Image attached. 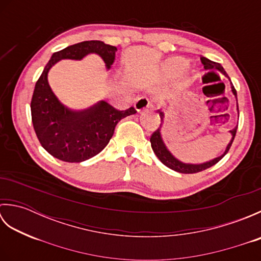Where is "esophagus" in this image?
I'll list each match as a JSON object with an SVG mask.
<instances>
[{"label":"esophagus","instance_id":"1","mask_svg":"<svg viewBox=\"0 0 261 261\" xmlns=\"http://www.w3.org/2000/svg\"><path fill=\"white\" fill-rule=\"evenodd\" d=\"M150 107H151L150 99L147 97H139L135 103V108L138 112H142V111H145L146 109L150 108Z\"/></svg>","mask_w":261,"mask_h":261}]
</instances>
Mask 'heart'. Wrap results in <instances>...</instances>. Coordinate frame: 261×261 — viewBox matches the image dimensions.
Here are the masks:
<instances>
[{"label":"heart","instance_id":"obj_1","mask_svg":"<svg viewBox=\"0 0 261 261\" xmlns=\"http://www.w3.org/2000/svg\"><path fill=\"white\" fill-rule=\"evenodd\" d=\"M164 69L169 76H179L187 69V64L180 58H170L166 62Z\"/></svg>","mask_w":261,"mask_h":261}]
</instances>
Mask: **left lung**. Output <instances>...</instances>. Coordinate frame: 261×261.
Instances as JSON below:
<instances>
[{"label":"left lung","instance_id":"1","mask_svg":"<svg viewBox=\"0 0 261 261\" xmlns=\"http://www.w3.org/2000/svg\"><path fill=\"white\" fill-rule=\"evenodd\" d=\"M201 62L202 64L204 65V68L205 69H218L220 73H222L225 77H228V79L230 80V77L228 76V74L225 73V70L223 69L222 66H221L220 64L215 63V62H212V60H210L207 58L205 57H201ZM231 90H232V93H233V95L236 96L237 98V91L236 88L233 86V84L231 83ZM237 111L238 113H239V107H238V99H237ZM159 113V116H160V120H162V123H160L158 129L153 132V134L151 135L150 137V142H151V148L153 152L156 153V156L158 157V159L162 162L165 166H167L168 168L173 169L175 171H178V173H181V174H194V173H198V171H202L204 169H207L210 167H212L213 165H215L216 163H219L221 159H222L226 152L229 151V149L232 145V142H233L234 140V137H236V134H237V129H238V125L234 127V129L230 130V134L232 136V139L231 141L229 142V145L226 146V149L224 153L222 154V156H220L218 158H214L213 160H210V162H206V163H203V164H185V163H181L180 160H178L177 158H175L173 154H171V152L168 150L167 147H166L165 142L163 140V137H162V125H163V122H164V112H162V111H158Z\"/></svg>","mask_w":261,"mask_h":261}]
</instances>
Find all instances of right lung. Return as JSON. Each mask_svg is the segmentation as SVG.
Segmentation results:
<instances>
[{
  "label": "right lung",
  "mask_w": 261,
  "mask_h": 261,
  "mask_svg": "<svg viewBox=\"0 0 261 261\" xmlns=\"http://www.w3.org/2000/svg\"><path fill=\"white\" fill-rule=\"evenodd\" d=\"M116 50L98 40L75 43L55 53L39 77L30 105L32 124L41 146L55 158L81 163L96 156L107 147L118 122L137 113L135 108L119 111L105 101L85 110H71L59 101L48 83L49 70L59 60H81L88 54H96L110 69Z\"/></svg>",
  "instance_id": "add662e5"
}]
</instances>
